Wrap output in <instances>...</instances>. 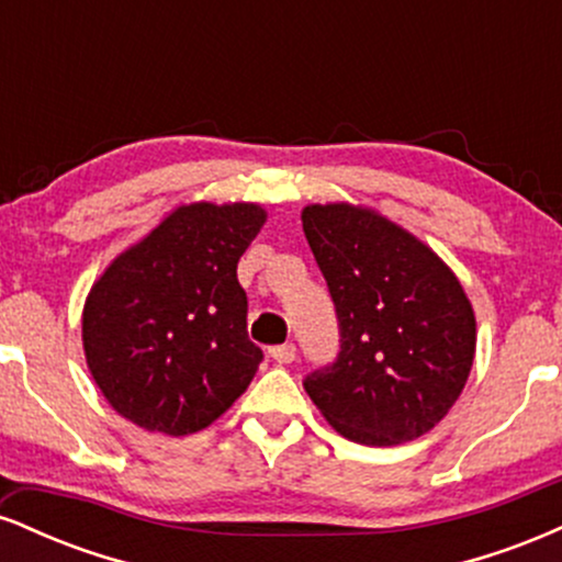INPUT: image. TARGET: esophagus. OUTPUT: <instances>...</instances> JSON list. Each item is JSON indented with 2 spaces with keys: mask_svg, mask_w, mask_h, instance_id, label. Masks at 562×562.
Listing matches in <instances>:
<instances>
[{
  "mask_svg": "<svg viewBox=\"0 0 562 562\" xmlns=\"http://www.w3.org/2000/svg\"><path fill=\"white\" fill-rule=\"evenodd\" d=\"M269 357H272L277 364H290V362H295V346H293V344H282V346L269 348Z\"/></svg>",
  "mask_w": 562,
  "mask_h": 562,
  "instance_id": "34e87169",
  "label": "esophagus"
}]
</instances>
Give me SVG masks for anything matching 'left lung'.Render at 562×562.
<instances>
[{
	"instance_id": "8db88e82",
	"label": "left lung",
	"mask_w": 562,
	"mask_h": 562,
	"mask_svg": "<svg viewBox=\"0 0 562 562\" xmlns=\"http://www.w3.org/2000/svg\"><path fill=\"white\" fill-rule=\"evenodd\" d=\"M301 224L340 325L338 362L303 389L348 441H415L449 415L473 370L465 288L428 243L370 205L308 203Z\"/></svg>"
}]
</instances>
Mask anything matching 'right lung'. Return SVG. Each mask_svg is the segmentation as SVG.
Returning a JSON list of instances; mask_svg holds the SVG:
<instances>
[{
    "label": "right lung",
    "instance_id": "right-lung-1",
    "mask_svg": "<svg viewBox=\"0 0 562 562\" xmlns=\"http://www.w3.org/2000/svg\"><path fill=\"white\" fill-rule=\"evenodd\" d=\"M261 203H182L121 250L81 312L87 367L105 402L150 434L209 428L254 380L237 261L267 224Z\"/></svg>",
    "mask_w": 562,
    "mask_h": 562
}]
</instances>
